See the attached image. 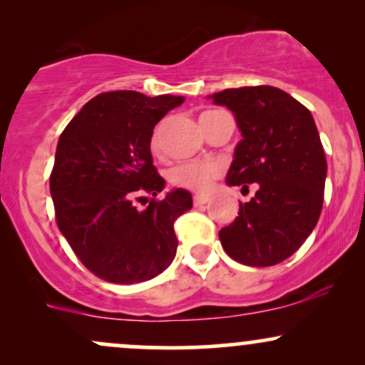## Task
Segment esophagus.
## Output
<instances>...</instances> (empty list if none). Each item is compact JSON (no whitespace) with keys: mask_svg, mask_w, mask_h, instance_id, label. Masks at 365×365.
<instances>
[{"mask_svg":"<svg viewBox=\"0 0 365 365\" xmlns=\"http://www.w3.org/2000/svg\"><path fill=\"white\" fill-rule=\"evenodd\" d=\"M207 197H204V195H195L194 197V206L195 207H199V206H204V204L207 202Z\"/></svg>","mask_w":365,"mask_h":365,"instance_id":"esophagus-1","label":"esophagus"}]
</instances>
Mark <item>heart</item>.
<instances>
[{
    "instance_id": "obj_1",
    "label": "heart",
    "mask_w": 365,
    "mask_h": 365,
    "mask_svg": "<svg viewBox=\"0 0 365 365\" xmlns=\"http://www.w3.org/2000/svg\"><path fill=\"white\" fill-rule=\"evenodd\" d=\"M209 113H202V116L209 115ZM200 116V118H202ZM159 139H161V127L154 130L153 139H150V148L153 150L159 149ZM220 173L215 163H180V165L171 168L170 180L175 185L188 188V190L197 192V194H206L212 188V183Z\"/></svg>"
}]
</instances>
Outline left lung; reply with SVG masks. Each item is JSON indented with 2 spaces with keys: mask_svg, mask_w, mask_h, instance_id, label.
I'll use <instances>...</instances> for the list:
<instances>
[{
  "mask_svg": "<svg viewBox=\"0 0 365 365\" xmlns=\"http://www.w3.org/2000/svg\"><path fill=\"white\" fill-rule=\"evenodd\" d=\"M233 113L242 133L226 183L257 192L220 232L225 252L245 266L266 267L299 250L319 220L328 173L311 111L271 86L209 96Z\"/></svg>",
  "mask_w": 365,
  "mask_h": 365,
  "instance_id": "left-lung-1",
  "label": "left lung"
}]
</instances>
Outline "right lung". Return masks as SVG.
Here are the masks:
<instances>
[{
	"mask_svg": "<svg viewBox=\"0 0 365 365\" xmlns=\"http://www.w3.org/2000/svg\"><path fill=\"white\" fill-rule=\"evenodd\" d=\"M182 96L113 91L92 98L58 140L49 178L56 223L83 266L110 283L148 282L177 254L173 223L192 209V195L175 188L145 209L133 199L156 197L166 185L150 156L158 121Z\"/></svg>",
	"mask_w": 365,
	"mask_h": 365,
	"instance_id": "1",
	"label": "right lung"
}]
</instances>
